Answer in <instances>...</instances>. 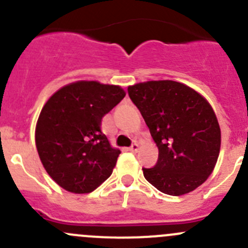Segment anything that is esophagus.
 Here are the masks:
<instances>
[{
	"instance_id": "esophagus-1",
	"label": "esophagus",
	"mask_w": 248,
	"mask_h": 248,
	"mask_svg": "<svg viewBox=\"0 0 248 248\" xmlns=\"http://www.w3.org/2000/svg\"><path fill=\"white\" fill-rule=\"evenodd\" d=\"M139 150V145L137 144V142H133V144L131 145V147H129V151L132 152H137Z\"/></svg>"
}]
</instances>
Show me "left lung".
<instances>
[{"mask_svg": "<svg viewBox=\"0 0 248 248\" xmlns=\"http://www.w3.org/2000/svg\"><path fill=\"white\" fill-rule=\"evenodd\" d=\"M128 96L144 117L158 147L152 168H142L152 186L169 196L199 187L216 166L221 129L211 106L191 87L171 80L128 87Z\"/></svg>", "mask_w": 248, "mask_h": 248, "instance_id": "8db88e82", "label": "left lung"}]
</instances>
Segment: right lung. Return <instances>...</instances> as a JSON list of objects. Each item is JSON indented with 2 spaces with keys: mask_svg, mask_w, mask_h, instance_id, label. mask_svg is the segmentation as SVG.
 <instances>
[{
  "mask_svg": "<svg viewBox=\"0 0 248 248\" xmlns=\"http://www.w3.org/2000/svg\"><path fill=\"white\" fill-rule=\"evenodd\" d=\"M126 96L115 85L77 81L55 92L42 109L36 146L47 174L73 193H90L111 175L120 150L101 131L102 117Z\"/></svg>",
  "mask_w": 248,
  "mask_h": 248,
  "instance_id": "right-lung-1",
  "label": "right lung"
}]
</instances>
